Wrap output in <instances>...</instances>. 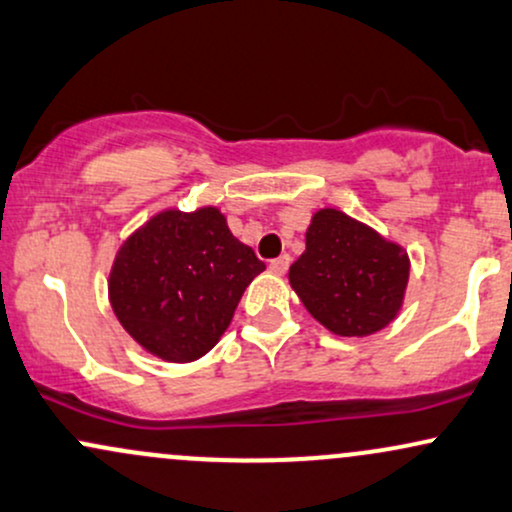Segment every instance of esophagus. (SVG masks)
<instances>
[{
	"label": "esophagus",
	"mask_w": 512,
	"mask_h": 512,
	"mask_svg": "<svg viewBox=\"0 0 512 512\" xmlns=\"http://www.w3.org/2000/svg\"><path fill=\"white\" fill-rule=\"evenodd\" d=\"M290 261L292 258L290 256H280V258H275V261H270V273H275V275H285L287 273V268H290Z\"/></svg>",
	"instance_id": "34e87169"
}]
</instances>
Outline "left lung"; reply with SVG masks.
I'll list each match as a JSON object with an SVG mask.
<instances>
[{"label":"left lung","instance_id":"1","mask_svg":"<svg viewBox=\"0 0 512 512\" xmlns=\"http://www.w3.org/2000/svg\"><path fill=\"white\" fill-rule=\"evenodd\" d=\"M407 282V251L338 208L311 215L304 254L290 266V285L306 311L342 338L390 326L405 304Z\"/></svg>","mask_w":512,"mask_h":512}]
</instances>
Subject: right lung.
Here are the masks:
<instances>
[{"label": "right lung", "mask_w": 512, "mask_h": 512, "mask_svg": "<svg viewBox=\"0 0 512 512\" xmlns=\"http://www.w3.org/2000/svg\"><path fill=\"white\" fill-rule=\"evenodd\" d=\"M266 270L218 206L165 208L114 256L107 294L126 333L148 354L189 364L218 345L246 287Z\"/></svg>", "instance_id": "1"}]
</instances>
